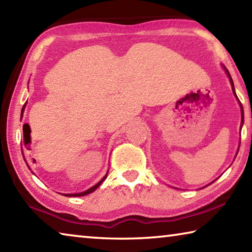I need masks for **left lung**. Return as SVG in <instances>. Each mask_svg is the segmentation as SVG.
Masks as SVG:
<instances>
[{"label":"left lung","mask_w":252,"mask_h":252,"mask_svg":"<svg viewBox=\"0 0 252 252\" xmlns=\"http://www.w3.org/2000/svg\"><path fill=\"white\" fill-rule=\"evenodd\" d=\"M224 67V66H223ZM224 71H225V73H227V75L229 76V80H230V83H231V87H232V91H233V93H234V95H236V97L238 99V96H237V94H236V92H234V87H233V81H232V79H231V75H230V73H229V71L225 69L224 67ZM239 101V100H238ZM239 103H240V101H239ZM240 109H241V126L244 125V108H242V104L240 103Z\"/></svg>","instance_id":"left-lung-1"}]
</instances>
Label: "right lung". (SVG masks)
Returning <instances> with one entry per match:
<instances>
[{
    "label": "right lung",
    "mask_w": 252,
    "mask_h": 252,
    "mask_svg": "<svg viewBox=\"0 0 252 252\" xmlns=\"http://www.w3.org/2000/svg\"><path fill=\"white\" fill-rule=\"evenodd\" d=\"M25 104H27V103H25ZM25 104L23 105V108H22V112H21V119H22V116H23V112H24V109H25ZM30 132H31V129H30L29 125H27V123H25V125H23V138H24V143L25 144L28 143V139H30ZM106 176H108V173H106L105 176L102 178V180H100L99 182H97L95 186H93L92 188H90V189L83 191V192L71 193V194H63V195H66V197H83V195H87L89 193H91V192H93V191H94L95 189H97V188L100 187L101 183L103 182L105 179H106Z\"/></svg>",
    "instance_id": "1"
}]
</instances>
